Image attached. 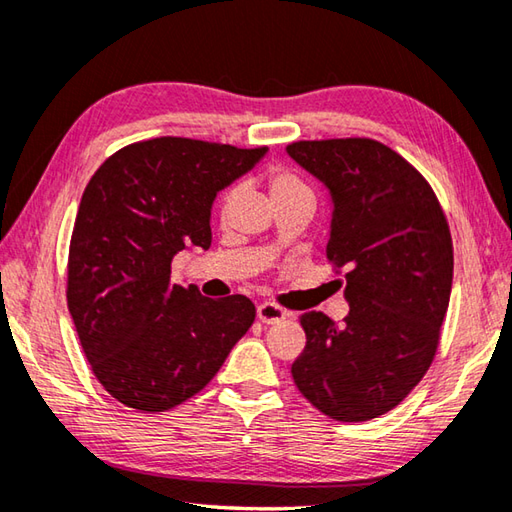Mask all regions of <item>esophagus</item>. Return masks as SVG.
<instances>
[{
	"instance_id": "esophagus-1",
	"label": "esophagus",
	"mask_w": 512,
	"mask_h": 512,
	"mask_svg": "<svg viewBox=\"0 0 512 512\" xmlns=\"http://www.w3.org/2000/svg\"><path fill=\"white\" fill-rule=\"evenodd\" d=\"M286 310L282 306H277L273 302H264L257 306V317L262 324H277V322H284L286 319Z\"/></svg>"
}]
</instances>
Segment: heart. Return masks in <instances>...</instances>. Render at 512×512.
<instances>
[{
    "instance_id": "1",
    "label": "heart",
    "mask_w": 512,
    "mask_h": 512,
    "mask_svg": "<svg viewBox=\"0 0 512 512\" xmlns=\"http://www.w3.org/2000/svg\"><path fill=\"white\" fill-rule=\"evenodd\" d=\"M266 182H268V193H270V197H273V202H282V199L299 197V195H310L308 188L299 182V177L288 173V170H284V168L270 170ZM233 199H235V190H230L222 202V217H226L230 213V204H233Z\"/></svg>"
}]
</instances>
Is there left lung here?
<instances>
[{
	"label": "left lung",
	"mask_w": 512,
	"mask_h": 512,
	"mask_svg": "<svg viewBox=\"0 0 512 512\" xmlns=\"http://www.w3.org/2000/svg\"><path fill=\"white\" fill-rule=\"evenodd\" d=\"M290 159L328 190L326 257L346 266L350 313L339 328L317 310L295 386L337 422L393 410L433 362L453 288V242L433 188L395 150L366 137L295 142Z\"/></svg>",
	"instance_id": "obj_1"
}]
</instances>
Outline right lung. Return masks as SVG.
Instances as JSON below:
<instances>
[{
	"label": "right lung",
	"mask_w": 512,
	"mask_h": 512,
	"mask_svg": "<svg viewBox=\"0 0 512 512\" xmlns=\"http://www.w3.org/2000/svg\"><path fill=\"white\" fill-rule=\"evenodd\" d=\"M186 137L130 144L97 168L68 253V310L108 395L164 413L199 393L255 322L244 295L208 299L170 282V262L210 248L219 190L266 155Z\"/></svg>",
	"instance_id": "right-lung-1"
}]
</instances>
